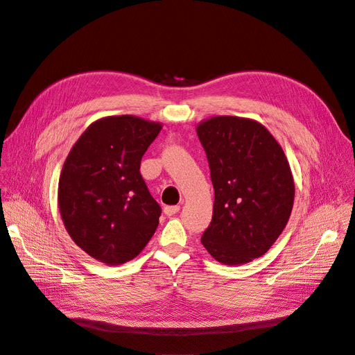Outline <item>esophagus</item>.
I'll use <instances>...</instances> for the list:
<instances>
[{
    "instance_id": "esophagus-1",
    "label": "esophagus",
    "mask_w": 355,
    "mask_h": 355,
    "mask_svg": "<svg viewBox=\"0 0 355 355\" xmlns=\"http://www.w3.org/2000/svg\"><path fill=\"white\" fill-rule=\"evenodd\" d=\"M180 211V206H165L164 207V213L166 214V216H174V214H177Z\"/></svg>"
}]
</instances>
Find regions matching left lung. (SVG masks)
I'll list each match as a JSON object with an SVG mask.
<instances>
[{"label":"left lung","instance_id":"left-lung-1","mask_svg":"<svg viewBox=\"0 0 355 355\" xmlns=\"http://www.w3.org/2000/svg\"><path fill=\"white\" fill-rule=\"evenodd\" d=\"M214 187L213 218L201 236L223 265L263 256L288 225L295 184L282 146L257 121L213 116L197 125Z\"/></svg>","mask_w":355,"mask_h":355}]
</instances>
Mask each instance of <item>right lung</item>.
<instances>
[{
  "mask_svg": "<svg viewBox=\"0 0 355 355\" xmlns=\"http://www.w3.org/2000/svg\"><path fill=\"white\" fill-rule=\"evenodd\" d=\"M162 125L134 115L87 126L70 149L59 178V209L71 240L106 265L137 257L154 236L159 204L139 173Z\"/></svg>",
  "mask_w": 355,
  "mask_h": 355,
  "instance_id": "add662e5",
  "label": "right lung"
}]
</instances>
